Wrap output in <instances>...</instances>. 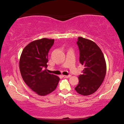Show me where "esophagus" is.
I'll return each mask as SVG.
<instances>
[{"instance_id": "obj_1", "label": "esophagus", "mask_w": 124, "mask_h": 124, "mask_svg": "<svg viewBox=\"0 0 124 124\" xmlns=\"http://www.w3.org/2000/svg\"><path fill=\"white\" fill-rule=\"evenodd\" d=\"M70 75H63V77L64 78H70Z\"/></svg>"}]
</instances>
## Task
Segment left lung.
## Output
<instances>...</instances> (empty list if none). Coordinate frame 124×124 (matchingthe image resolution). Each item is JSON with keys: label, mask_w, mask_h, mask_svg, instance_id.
<instances>
[{"label": "left lung", "mask_w": 124, "mask_h": 124, "mask_svg": "<svg viewBox=\"0 0 124 124\" xmlns=\"http://www.w3.org/2000/svg\"><path fill=\"white\" fill-rule=\"evenodd\" d=\"M77 44L80 52L79 62L85 68L79 75V84L75 88L78 93L89 96L96 92L106 76L107 66L104 56L93 41L79 37Z\"/></svg>", "instance_id": "left-lung-1"}]
</instances>
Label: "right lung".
Segmentation results:
<instances>
[{
	"label": "right lung",
	"instance_id": "obj_1",
	"mask_svg": "<svg viewBox=\"0 0 124 124\" xmlns=\"http://www.w3.org/2000/svg\"><path fill=\"white\" fill-rule=\"evenodd\" d=\"M54 39L44 38L31 42L24 48L19 61L23 79L32 91L41 96L56 89L59 78L46 72L48 54Z\"/></svg>",
	"mask_w": 124,
	"mask_h": 124
}]
</instances>
